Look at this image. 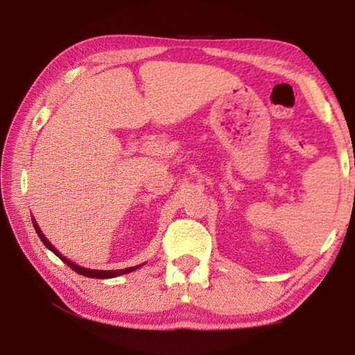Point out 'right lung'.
<instances>
[{
    "label": "right lung",
    "mask_w": 355,
    "mask_h": 355,
    "mask_svg": "<svg viewBox=\"0 0 355 355\" xmlns=\"http://www.w3.org/2000/svg\"><path fill=\"white\" fill-rule=\"evenodd\" d=\"M32 223H34V228H35V231H37V234H38V237H40L42 239V242L46 245V248H49L51 251H53V253L55 254V256H59L60 259L67 263V266L69 267V268H73L76 273H79V275H83V276H88V278H96V279H108V278H116V276H121V275H125V273H130V272H133V270H137V268H139L141 266H135V267H128V268H124V270H89V268H83V267H80V266H77V263H74V262H71L69 259H67L65 256H62L59 251H57L53 245H51V242L46 239V237H44V234L42 233V230L38 228V225H37V222L34 220V217H32Z\"/></svg>",
    "instance_id": "add662e5"
}]
</instances>
